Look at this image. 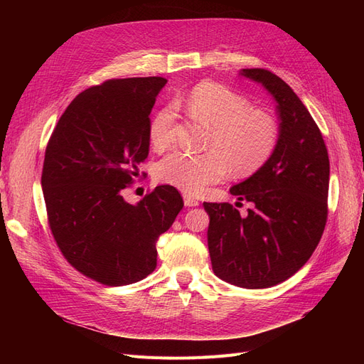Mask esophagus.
<instances>
[{
    "label": "esophagus",
    "instance_id": "esophagus-1",
    "mask_svg": "<svg viewBox=\"0 0 364 364\" xmlns=\"http://www.w3.org/2000/svg\"><path fill=\"white\" fill-rule=\"evenodd\" d=\"M183 203H185V206H188V208H191V206H199V200L197 199H194V197H191V196H188V194H185L183 196Z\"/></svg>",
    "mask_w": 364,
    "mask_h": 364
}]
</instances>
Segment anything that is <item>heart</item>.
Listing matches in <instances>:
<instances>
[{
	"label": "heart",
	"mask_w": 364,
	"mask_h": 364,
	"mask_svg": "<svg viewBox=\"0 0 364 364\" xmlns=\"http://www.w3.org/2000/svg\"><path fill=\"white\" fill-rule=\"evenodd\" d=\"M190 112L211 126L206 153L176 150L156 167V178L188 194H199L208 185L217 183L232 170L249 174L258 170L273 153L278 142V126L262 111L250 109V103L228 87L203 82L193 87L185 100ZM176 109L165 106L153 117L149 135L155 149L173 144Z\"/></svg>",
	"instance_id": "heart-1"
}]
</instances>
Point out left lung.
<instances>
[{
  "instance_id": "8db88e82",
  "label": "left lung",
  "mask_w": 364,
  "mask_h": 364,
  "mask_svg": "<svg viewBox=\"0 0 364 364\" xmlns=\"http://www.w3.org/2000/svg\"><path fill=\"white\" fill-rule=\"evenodd\" d=\"M240 75L277 102L279 135L270 158L230 194L250 202L247 215L229 203H203L208 249L220 279L243 289L281 284L310 259L328 215L329 159L313 117L278 75L261 68Z\"/></svg>"
}]
</instances>
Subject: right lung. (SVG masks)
Instances as JSON below:
<instances>
[{
	"label": "right lung",
	"instance_id": "1",
	"mask_svg": "<svg viewBox=\"0 0 364 364\" xmlns=\"http://www.w3.org/2000/svg\"><path fill=\"white\" fill-rule=\"evenodd\" d=\"M167 80L112 79L67 107L46 150L42 190L63 257L85 277L127 285L156 269V241L183 208L171 185L136 205L123 190L149 156L150 112Z\"/></svg>",
	"mask_w": 364,
	"mask_h": 364
}]
</instances>
